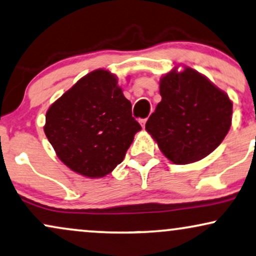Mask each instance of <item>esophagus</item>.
<instances>
[{"instance_id":"obj_1","label":"esophagus","mask_w":256,"mask_h":256,"mask_svg":"<svg viewBox=\"0 0 256 256\" xmlns=\"http://www.w3.org/2000/svg\"><path fill=\"white\" fill-rule=\"evenodd\" d=\"M140 124L143 126V128H145V124H146V119H140Z\"/></svg>"}]
</instances>
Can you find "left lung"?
<instances>
[{"label": "left lung", "mask_w": 256, "mask_h": 256, "mask_svg": "<svg viewBox=\"0 0 256 256\" xmlns=\"http://www.w3.org/2000/svg\"><path fill=\"white\" fill-rule=\"evenodd\" d=\"M162 102L145 124L164 156L189 164L212 154L232 125V102L197 70L184 67L160 79Z\"/></svg>", "instance_id": "1"}]
</instances>
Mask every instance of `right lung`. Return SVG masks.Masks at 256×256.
<instances>
[{"label": "right lung", "instance_id": "obj_1", "mask_svg": "<svg viewBox=\"0 0 256 256\" xmlns=\"http://www.w3.org/2000/svg\"><path fill=\"white\" fill-rule=\"evenodd\" d=\"M131 110L114 74L96 70L50 105L44 130L64 166L99 178L122 163L142 130Z\"/></svg>", "mask_w": 256, "mask_h": 256}]
</instances>
